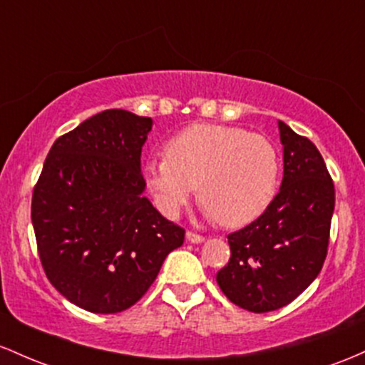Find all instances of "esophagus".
Masks as SVG:
<instances>
[{
  "instance_id": "esophagus-1",
  "label": "esophagus",
  "mask_w": 365,
  "mask_h": 365,
  "mask_svg": "<svg viewBox=\"0 0 365 365\" xmlns=\"http://www.w3.org/2000/svg\"><path fill=\"white\" fill-rule=\"evenodd\" d=\"M186 240L190 241V243H203L205 241V237L202 236V235H196V232H193V231H187L186 232Z\"/></svg>"
}]
</instances>
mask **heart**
<instances>
[{
    "mask_svg": "<svg viewBox=\"0 0 365 365\" xmlns=\"http://www.w3.org/2000/svg\"><path fill=\"white\" fill-rule=\"evenodd\" d=\"M165 155L146 163L145 179L167 217L181 214L196 187L207 215L226 227L253 222L276 198L279 153L262 134L195 124L167 143Z\"/></svg>",
    "mask_w": 365,
    "mask_h": 365,
    "instance_id": "b5f03b06",
    "label": "heart"
}]
</instances>
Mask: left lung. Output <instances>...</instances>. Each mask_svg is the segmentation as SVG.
I'll return each mask as SVG.
<instances>
[{
  "label": "left lung",
  "instance_id": "obj_1",
  "mask_svg": "<svg viewBox=\"0 0 365 365\" xmlns=\"http://www.w3.org/2000/svg\"><path fill=\"white\" fill-rule=\"evenodd\" d=\"M277 125L279 193L259 219L227 236L231 259L217 272L229 300L255 314L288 305L319 276L334 212V184L319 150L284 122Z\"/></svg>",
  "mask_w": 365,
  "mask_h": 365
}]
</instances>
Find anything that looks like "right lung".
Here are the masks:
<instances>
[{
	"mask_svg": "<svg viewBox=\"0 0 365 365\" xmlns=\"http://www.w3.org/2000/svg\"><path fill=\"white\" fill-rule=\"evenodd\" d=\"M150 117L105 110L53 143L32 193V226L48 279L73 305L117 314L143 297L184 229L145 195Z\"/></svg>",
	"mask_w": 365,
	"mask_h": 365,
	"instance_id": "add662e5",
	"label": "right lung"
}]
</instances>
